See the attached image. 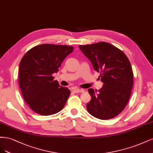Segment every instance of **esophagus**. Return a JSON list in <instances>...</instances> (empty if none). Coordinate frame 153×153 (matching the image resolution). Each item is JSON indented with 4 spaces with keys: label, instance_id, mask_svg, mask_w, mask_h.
<instances>
[{
    "label": "esophagus",
    "instance_id": "34e87169",
    "mask_svg": "<svg viewBox=\"0 0 153 153\" xmlns=\"http://www.w3.org/2000/svg\"><path fill=\"white\" fill-rule=\"evenodd\" d=\"M73 91L74 93H82L84 92V90L82 89H79V88H75L73 90Z\"/></svg>",
    "mask_w": 153,
    "mask_h": 153
}]
</instances>
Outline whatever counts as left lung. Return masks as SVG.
Segmentation results:
<instances>
[{"label":"left lung","instance_id":"left-lung-1","mask_svg":"<svg viewBox=\"0 0 153 153\" xmlns=\"http://www.w3.org/2000/svg\"><path fill=\"white\" fill-rule=\"evenodd\" d=\"M79 48L95 71L100 72L103 83L98 91L88 90L91 98L86 105L88 112L103 120L116 117L125 109L131 95L134 74L128 58L122 51L105 42Z\"/></svg>","mask_w":153,"mask_h":153}]
</instances>
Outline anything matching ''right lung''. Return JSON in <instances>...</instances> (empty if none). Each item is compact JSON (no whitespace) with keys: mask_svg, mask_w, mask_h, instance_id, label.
Returning <instances> with one entry per match:
<instances>
[{"mask_svg":"<svg viewBox=\"0 0 153 153\" xmlns=\"http://www.w3.org/2000/svg\"><path fill=\"white\" fill-rule=\"evenodd\" d=\"M66 45L44 44L30 49L19 65V84L25 101L39 114L52 115L65 106L71 91L54 81L62 62L73 52Z\"/></svg>","mask_w":153,"mask_h":153,"instance_id":"add662e5","label":"right lung"}]
</instances>
